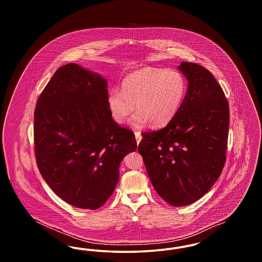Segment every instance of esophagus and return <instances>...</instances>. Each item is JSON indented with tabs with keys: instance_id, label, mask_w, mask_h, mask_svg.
Returning <instances> with one entry per match:
<instances>
[{
	"instance_id": "obj_1",
	"label": "esophagus",
	"mask_w": 262,
	"mask_h": 262,
	"mask_svg": "<svg viewBox=\"0 0 262 262\" xmlns=\"http://www.w3.org/2000/svg\"><path fill=\"white\" fill-rule=\"evenodd\" d=\"M135 136H136V139H137V144L140 142V140H141V134L139 133V132H135Z\"/></svg>"
}]
</instances>
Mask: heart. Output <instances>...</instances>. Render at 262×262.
Returning a JSON list of instances; mask_svg holds the SVG:
<instances>
[{"instance_id": "obj_1", "label": "heart", "mask_w": 262, "mask_h": 262, "mask_svg": "<svg viewBox=\"0 0 262 262\" xmlns=\"http://www.w3.org/2000/svg\"><path fill=\"white\" fill-rule=\"evenodd\" d=\"M187 92L185 75L176 70L145 67L125 76L122 90L112 89L107 96V105L113 120L124 124L130 114L137 112L130 124L142 127L169 124L179 112Z\"/></svg>"}]
</instances>
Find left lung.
<instances>
[{
    "label": "left lung",
    "mask_w": 262,
    "mask_h": 262,
    "mask_svg": "<svg viewBox=\"0 0 262 262\" xmlns=\"http://www.w3.org/2000/svg\"><path fill=\"white\" fill-rule=\"evenodd\" d=\"M179 71L188 81L187 95L162 129L142 133L138 152L157 193L172 206L202 198L222 173L229 134V103L211 73L194 62Z\"/></svg>",
    "instance_id": "1"
}]
</instances>
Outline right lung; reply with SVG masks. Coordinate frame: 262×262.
<instances>
[{"label":"right lung","mask_w":262,"mask_h":262,"mask_svg":"<svg viewBox=\"0 0 262 262\" xmlns=\"http://www.w3.org/2000/svg\"><path fill=\"white\" fill-rule=\"evenodd\" d=\"M107 80L76 63L62 66L34 111L37 167L69 204L95 210L119 181V167L137 149L135 134L118 125L107 105Z\"/></svg>","instance_id":"right-lung-1"}]
</instances>
